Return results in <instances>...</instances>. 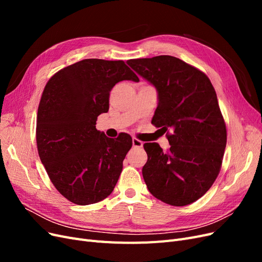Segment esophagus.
Segmentation results:
<instances>
[{"mask_svg": "<svg viewBox=\"0 0 262 262\" xmlns=\"http://www.w3.org/2000/svg\"><path fill=\"white\" fill-rule=\"evenodd\" d=\"M132 145H133V147H139L140 148V147L143 146V142L140 141L137 138H133L132 139Z\"/></svg>", "mask_w": 262, "mask_h": 262, "instance_id": "34e87169", "label": "esophagus"}]
</instances>
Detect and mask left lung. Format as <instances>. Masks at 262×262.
Here are the masks:
<instances>
[{
    "label": "left lung",
    "instance_id": "8db88e82",
    "mask_svg": "<svg viewBox=\"0 0 262 262\" xmlns=\"http://www.w3.org/2000/svg\"><path fill=\"white\" fill-rule=\"evenodd\" d=\"M126 63L158 94L152 123L167 132V152L145 143L142 173L148 191L165 203L184 207L208 191L221 170L226 125L215 90L200 70L171 55Z\"/></svg>",
    "mask_w": 262,
    "mask_h": 262
}]
</instances>
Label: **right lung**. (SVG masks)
<instances>
[{"instance_id": "add662e5", "label": "right lung", "mask_w": 262, "mask_h": 262, "mask_svg": "<svg viewBox=\"0 0 262 262\" xmlns=\"http://www.w3.org/2000/svg\"><path fill=\"white\" fill-rule=\"evenodd\" d=\"M121 81L139 77L121 60L85 59L63 68L46 84L39 102L38 154L55 189L78 205L104 200L122 171L132 138H107L96 129L109 109V95Z\"/></svg>"}]
</instances>
